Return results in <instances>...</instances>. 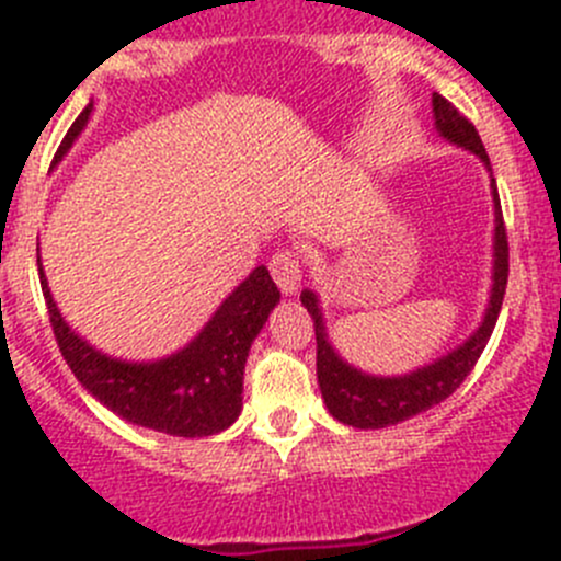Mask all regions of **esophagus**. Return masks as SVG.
Segmentation results:
<instances>
[{
  "label": "esophagus",
  "instance_id": "esophagus-1",
  "mask_svg": "<svg viewBox=\"0 0 561 561\" xmlns=\"http://www.w3.org/2000/svg\"><path fill=\"white\" fill-rule=\"evenodd\" d=\"M268 268H271V276H274V282L279 285V290L285 293V296H293V293L301 287V276H304L301 257H298L293 249H282V252H276L274 257H271Z\"/></svg>",
  "mask_w": 561,
  "mask_h": 561
}]
</instances>
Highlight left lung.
Returning <instances> with one entry per match:
<instances>
[{
    "label": "left lung",
    "instance_id": "left-lung-1",
    "mask_svg": "<svg viewBox=\"0 0 561 561\" xmlns=\"http://www.w3.org/2000/svg\"><path fill=\"white\" fill-rule=\"evenodd\" d=\"M432 107L437 133L443 135L445 140H450V144L472 151L474 157H480L485 171H491L489 154H485L483 140H480L472 122H469L467 116H461L458 107L454 103H448V100L437 92L432 94ZM491 197H494V271H491L489 307H485L483 320L474 328L472 336L463 344H458L456 350H450V353L439 355L432 364L399 377H377L355 369V366H350L347 360L333 350L331 339H328L320 298H317L312 290L301 293V304L307 307V312L312 314L314 320L317 382H320V393L322 399H325L328 412H331L339 423L353 428L396 426V423L407 421V417L417 415V412L432 410L434 404L448 399V396L467 380L469 371L474 369L480 353H483L485 344H489L491 331H494L507 287V233L505 222H502L500 192H496L494 179H491Z\"/></svg>",
    "mask_w": 561,
    "mask_h": 561
}]
</instances>
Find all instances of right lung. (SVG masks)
<instances>
[{"label": "right lung", "mask_w": 561, "mask_h": 561, "mask_svg": "<svg viewBox=\"0 0 561 561\" xmlns=\"http://www.w3.org/2000/svg\"><path fill=\"white\" fill-rule=\"evenodd\" d=\"M92 103L67 129L56 149L54 165L83 133L92 116ZM39 287L48 307L50 328L61 355L83 388L135 426L154 428L173 437H211L225 432L241 415L244 393V366L252 342L279 304V290L268 268L257 265L252 274L219 304L211 320L201 328L190 344L160 360H122L94 350L78 336L56 307L39 263Z\"/></svg>", "instance_id": "obj_1"}]
</instances>
